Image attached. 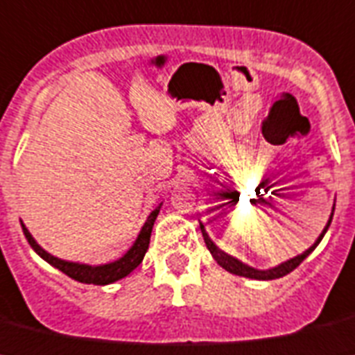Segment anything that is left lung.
<instances>
[{
	"instance_id": "8db88e82",
	"label": "left lung",
	"mask_w": 355,
	"mask_h": 355,
	"mask_svg": "<svg viewBox=\"0 0 355 355\" xmlns=\"http://www.w3.org/2000/svg\"><path fill=\"white\" fill-rule=\"evenodd\" d=\"M330 220H332V215H330L329 223H327V226H325V230H323V232H322V235L318 237V241L314 242L313 246L309 248V250L305 251V253H302V255L295 257V259L287 260V262H284V264L277 266V268L268 269V271H259V269H255V268H250V266L242 264L241 260L233 259V257H230L228 253H224V251H220L219 248L215 246L214 242L210 241V237H208V233L205 232V226H202V224H201V232H202V237H205V242H207V248H208V250H210L211 257H214V259L217 260V264H219L220 268H224V269H226V271L233 272V275H239V277L255 278V280H272V278L286 277L287 272H291V271H293V269L298 268V266L302 264V262H304V259H307V257L311 255V253H313L314 248H316L318 244H320V241H322V239H323V235H325V233H327V230H329Z\"/></svg>"
}]
</instances>
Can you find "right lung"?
Segmentation results:
<instances>
[{"instance_id":"right-lung-1","label":"right lung","mask_w":355,"mask_h":355,"mask_svg":"<svg viewBox=\"0 0 355 355\" xmlns=\"http://www.w3.org/2000/svg\"><path fill=\"white\" fill-rule=\"evenodd\" d=\"M159 208H162V205L150 211V215H148L147 220H145L144 228H141V232H140V235H138V239H136V242L132 244L131 250L127 251L122 259L116 260V262H111V264L96 266V268H91V266H86V264H75V262H66V260H60V259H57V257L50 255V253H46V251L39 246L37 242L33 241V237L30 235V232L25 228V224L21 223V226H23V233H25V237H26V241H28L30 246L33 248V251H35V253H37L41 259L46 260L48 264H51L53 268H57L59 271H62L64 275H68L69 278H73V280L80 282V284L107 286V284H113V282L127 277V275H129L132 269H136L138 266H140V262L144 260L145 253H147V250H148L150 232H153L154 220H156L157 214H159Z\"/></svg>"}]
</instances>
